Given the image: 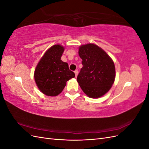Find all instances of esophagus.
<instances>
[{"label": "esophagus", "instance_id": "obj_1", "mask_svg": "<svg viewBox=\"0 0 149 149\" xmlns=\"http://www.w3.org/2000/svg\"><path fill=\"white\" fill-rule=\"evenodd\" d=\"M74 73H75V76H76V77H77V76L78 74V70L74 71Z\"/></svg>", "mask_w": 149, "mask_h": 149}]
</instances>
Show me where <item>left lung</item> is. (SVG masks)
Returning a JSON list of instances; mask_svg holds the SVG:
<instances>
[{
	"instance_id": "obj_1",
	"label": "left lung",
	"mask_w": 149,
	"mask_h": 149,
	"mask_svg": "<svg viewBox=\"0 0 149 149\" xmlns=\"http://www.w3.org/2000/svg\"><path fill=\"white\" fill-rule=\"evenodd\" d=\"M78 53L83 60V68L77 76L81 88L89 97L104 95L114 82L113 61L102 48L93 43L81 46Z\"/></svg>"
}]
</instances>
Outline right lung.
I'll return each instance as SVG.
<instances>
[{"mask_svg": "<svg viewBox=\"0 0 149 149\" xmlns=\"http://www.w3.org/2000/svg\"><path fill=\"white\" fill-rule=\"evenodd\" d=\"M64 47L55 45L45 53L36 67L34 78L40 91L48 96L58 95L66 82L75 76L67 63L61 60Z\"/></svg>", "mask_w": 149, "mask_h": 149, "instance_id": "add662e5", "label": "right lung"}]
</instances>
